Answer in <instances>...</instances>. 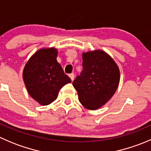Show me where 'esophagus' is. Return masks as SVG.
<instances>
[{
  "label": "esophagus",
  "instance_id": "34e87169",
  "mask_svg": "<svg viewBox=\"0 0 151 151\" xmlns=\"http://www.w3.org/2000/svg\"><path fill=\"white\" fill-rule=\"evenodd\" d=\"M68 77H70V79L71 80V81H73V80H74V74H70L69 75H68Z\"/></svg>",
  "mask_w": 151,
  "mask_h": 151
}]
</instances>
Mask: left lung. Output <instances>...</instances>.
<instances>
[{"label": "left lung", "mask_w": 151, "mask_h": 151, "mask_svg": "<svg viewBox=\"0 0 151 151\" xmlns=\"http://www.w3.org/2000/svg\"><path fill=\"white\" fill-rule=\"evenodd\" d=\"M83 69L73 85L86 109L101 108L112 97L120 83V70L110 55L101 50L83 52Z\"/></svg>", "instance_id": "8db88e82"}]
</instances>
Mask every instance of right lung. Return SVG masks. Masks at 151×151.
Listing matches in <instances>:
<instances>
[{
  "label": "right lung",
  "mask_w": 151,
  "mask_h": 151,
  "mask_svg": "<svg viewBox=\"0 0 151 151\" xmlns=\"http://www.w3.org/2000/svg\"><path fill=\"white\" fill-rule=\"evenodd\" d=\"M57 56L55 47L39 49L29 58L22 71L28 94L43 106L53 102L60 88L71 83L57 61Z\"/></svg>",
  "instance_id": "1"
}]
</instances>
